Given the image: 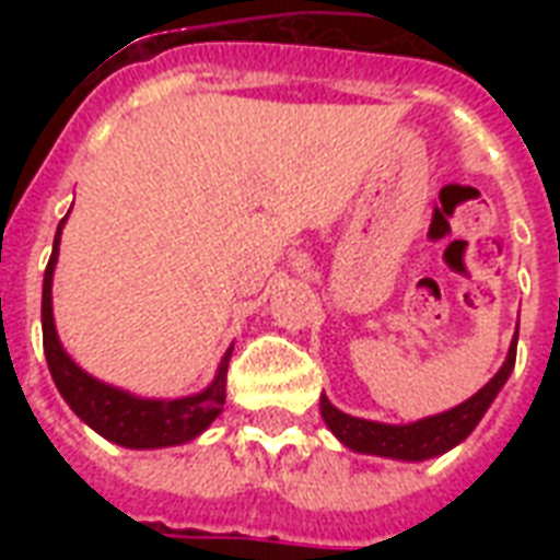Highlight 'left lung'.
Wrapping results in <instances>:
<instances>
[{"label":"left lung","mask_w":560,"mask_h":560,"mask_svg":"<svg viewBox=\"0 0 560 560\" xmlns=\"http://www.w3.org/2000/svg\"><path fill=\"white\" fill-rule=\"evenodd\" d=\"M514 358H517V334H514L509 358L500 366V372L491 381L470 395L468 400H462L459 407L439 412V416L421 418L412 424H381V421H366V418H354L349 412H342L331 404V400L319 398V409L328 430L340 439L346 447L358 453H372V456H386V459L400 462H424L433 456H442L459 442H465L474 427L479 424V418L486 416L491 400L497 398V392L503 389V383L509 381V374L514 369Z\"/></svg>","instance_id":"8db88e82"}]
</instances>
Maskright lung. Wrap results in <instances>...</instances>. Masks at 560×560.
Wrapping results in <instances>:
<instances>
[{
  "instance_id": "1",
  "label": "right lung",
  "mask_w": 560,
  "mask_h": 560,
  "mask_svg": "<svg viewBox=\"0 0 560 560\" xmlns=\"http://www.w3.org/2000/svg\"><path fill=\"white\" fill-rule=\"evenodd\" d=\"M63 223L66 218L57 226L55 249H51L46 276H43V351H46L48 372H51L57 392L63 395V400L83 424H90L107 442L121 444V447L151 451V447H174V444H186L197 439L223 412L232 349L220 360L214 381L188 398H139V395L116 389V386L101 383L98 377L83 372L57 340L55 314H51V276H55L57 253H60Z\"/></svg>"
}]
</instances>
